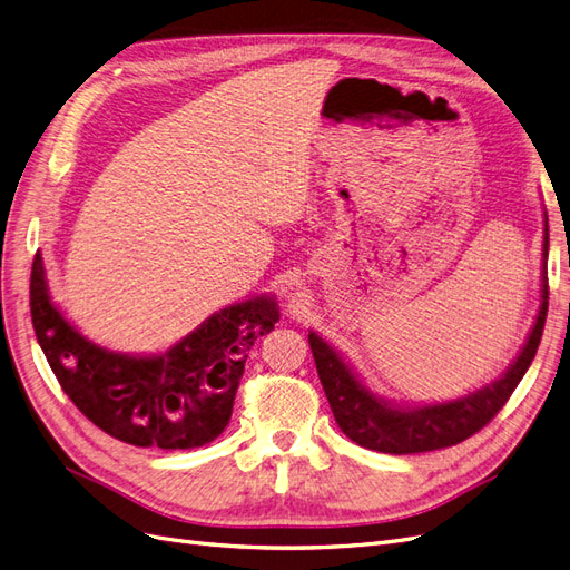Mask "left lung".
<instances>
[{"label": "left lung", "instance_id": "left-lung-1", "mask_svg": "<svg viewBox=\"0 0 570 570\" xmlns=\"http://www.w3.org/2000/svg\"><path fill=\"white\" fill-rule=\"evenodd\" d=\"M547 254H549V226L544 220V245H542V304L538 321H534L528 342L521 354L499 381L480 387L471 394L459 396L454 402L425 404V406H394L387 400L373 394L358 381L354 371L344 364V358L321 340L316 333H308L316 371L321 385L331 402L333 416L340 430L352 442L383 454H419L444 450L459 444L485 428L502 409L511 392L519 387L521 377L532 364L534 352L540 347L547 306H549V283H547Z\"/></svg>", "mask_w": 570, "mask_h": 570}]
</instances>
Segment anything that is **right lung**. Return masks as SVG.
<instances>
[{
	"label": "right lung",
	"mask_w": 570,
	"mask_h": 570,
	"mask_svg": "<svg viewBox=\"0 0 570 570\" xmlns=\"http://www.w3.org/2000/svg\"><path fill=\"white\" fill-rule=\"evenodd\" d=\"M30 316L47 364L85 419L135 446L193 450L226 430L247 352L278 323L273 297L220 308L159 356L116 354L82 337L51 304L40 252Z\"/></svg>",
	"instance_id": "obj_1"
}]
</instances>
